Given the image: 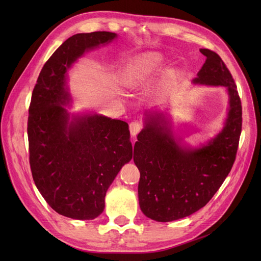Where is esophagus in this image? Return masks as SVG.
Wrapping results in <instances>:
<instances>
[{"instance_id":"1","label":"esophagus","mask_w":261,"mask_h":261,"mask_svg":"<svg viewBox=\"0 0 261 261\" xmlns=\"http://www.w3.org/2000/svg\"><path fill=\"white\" fill-rule=\"evenodd\" d=\"M129 129H130V133L132 136H136L142 129H143V125L141 121H132L129 125Z\"/></svg>"}]
</instances>
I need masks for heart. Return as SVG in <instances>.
I'll list each match as a JSON object with an SVG mask.
<instances>
[{"instance_id":"heart-1","label":"heart","mask_w":261,"mask_h":261,"mask_svg":"<svg viewBox=\"0 0 261 261\" xmlns=\"http://www.w3.org/2000/svg\"><path fill=\"white\" fill-rule=\"evenodd\" d=\"M164 58L162 54L150 51L141 55L136 58L129 70V84L133 87L140 86L151 77L163 63Z\"/></svg>"}]
</instances>
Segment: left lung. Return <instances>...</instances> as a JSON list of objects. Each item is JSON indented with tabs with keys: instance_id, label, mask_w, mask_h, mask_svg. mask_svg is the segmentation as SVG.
Wrapping results in <instances>:
<instances>
[{
	"instance_id": "8db88e82",
	"label": "left lung",
	"mask_w": 261,
	"mask_h": 261,
	"mask_svg": "<svg viewBox=\"0 0 261 261\" xmlns=\"http://www.w3.org/2000/svg\"><path fill=\"white\" fill-rule=\"evenodd\" d=\"M200 51L206 60L193 82L226 88L227 118L214 139L194 148L175 139L165 114L145 113V127L134 145L133 161L141 172V211L159 222L179 220L205 206L224 182L236 159L242 127L237 86L218 54L207 48Z\"/></svg>"
}]
</instances>
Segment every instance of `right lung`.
Here are the masks:
<instances>
[{"label":"right lung","mask_w":261,"mask_h":261,"mask_svg":"<svg viewBox=\"0 0 261 261\" xmlns=\"http://www.w3.org/2000/svg\"><path fill=\"white\" fill-rule=\"evenodd\" d=\"M115 33L76 34L40 72L29 110L27 135L35 184L58 214L92 220L105 208L109 186L132 159L126 121L101 114H70L67 72L86 51L109 44Z\"/></svg>","instance_id":"add662e5"}]
</instances>
